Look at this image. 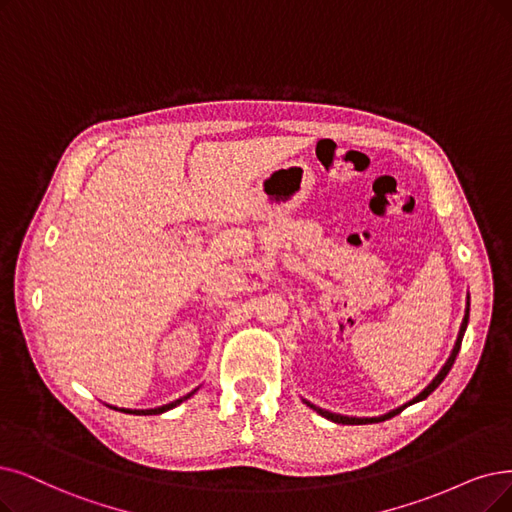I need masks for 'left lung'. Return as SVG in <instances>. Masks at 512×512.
Wrapping results in <instances>:
<instances>
[{"label": "left lung", "instance_id": "1", "mask_svg": "<svg viewBox=\"0 0 512 512\" xmlns=\"http://www.w3.org/2000/svg\"><path fill=\"white\" fill-rule=\"evenodd\" d=\"M466 325H468V309H466V315H464V321H462V327H460V334H458V340H456L454 351H452V355H449L447 363L443 365V370L435 376V380H433L431 384H428L418 397H414L410 403H405L403 407H397V410H393V412H388V414H384V416H380V418H349V416H340V414H332V412H327V410H321V407H315V405H313V403H309V401H304V403L309 405V407H313V410H315L319 416H323V418H327V420H332V422H338V424H370V422H382V420L393 418V416L401 414L407 405H412V403H418V401L426 399V397L431 395V393L435 391V388L445 380V376L449 374V370H452V365H454V361H456V357H458L460 344H462V338H464V332H466Z\"/></svg>", "mask_w": 512, "mask_h": 512}]
</instances>
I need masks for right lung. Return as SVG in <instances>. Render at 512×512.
I'll return each instance as SVG.
<instances>
[{
    "instance_id": "obj_1",
    "label": "right lung",
    "mask_w": 512,
    "mask_h": 512,
    "mask_svg": "<svg viewBox=\"0 0 512 512\" xmlns=\"http://www.w3.org/2000/svg\"><path fill=\"white\" fill-rule=\"evenodd\" d=\"M197 391V388H195ZM193 391V393H195ZM193 393H189V395H185V397H180V399H176V401H172V403H168V405H161V407H155V410H124V407H121L119 412H126V414H136V416H155V414H163V412H168V410H172V407H176L178 403H182V401H187ZM113 410H117V407H113Z\"/></svg>"
}]
</instances>
